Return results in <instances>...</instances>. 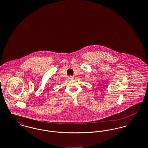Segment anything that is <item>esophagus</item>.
<instances>
[{
    "label": "esophagus",
    "mask_w": 148,
    "mask_h": 148,
    "mask_svg": "<svg viewBox=\"0 0 148 148\" xmlns=\"http://www.w3.org/2000/svg\"><path fill=\"white\" fill-rule=\"evenodd\" d=\"M73 79H74V77H73V76H69V80H73Z\"/></svg>",
    "instance_id": "esophagus-1"
}]
</instances>
